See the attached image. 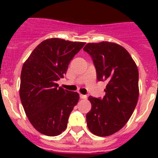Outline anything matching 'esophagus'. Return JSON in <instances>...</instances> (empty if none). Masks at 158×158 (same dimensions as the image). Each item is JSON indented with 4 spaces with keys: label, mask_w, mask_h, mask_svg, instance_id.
I'll return each mask as SVG.
<instances>
[{
    "label": "esophagus",
    "mask_w": 158,
    "mask_h": 158,
    "mask_svg": "<svg viewBox=\"0 0 158 158\" xmlns=\"http://www.w3.org/2000/svg\"><path fill=\"white\" fill-rule=\"evenodd\" d=\"M79 97H80V98L81 99H86L87 98V96L86 95H84V94H79Z\"/></svg>",
    "instance_id": "1"
}]
</instances>
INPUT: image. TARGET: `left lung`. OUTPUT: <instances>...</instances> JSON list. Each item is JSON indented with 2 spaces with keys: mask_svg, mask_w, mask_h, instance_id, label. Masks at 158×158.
I'll return each instance as SVG.
<instances>
[{
  "mask_svg": "<svg viewBox=\"0 0 158 158\" xmlns=\"http://www.w3.org/2000/svg\"><path fill=\"white\" fill-rule=\"evenodd\" d=\"M92 56L98 81H106L103 98L89 97L92 104L87 125L94 135L109 136L130 120L139 99V70L130 53L117 43H88L84 48Z\"/></svg>",
  "mask_w": 158,
  "mask_h": 158,
  "instance_id": "8db88e82",
  "label": "left lung"
}]
</instances>
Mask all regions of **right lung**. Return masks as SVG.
Here are the masks:
<instances>
[{
	"label": "right lung",
	"mask_w": 158,
	"mask_h": 158,
	"mask_svg": "<svg viewBox=\"0 0 158 158\" xmlns=\"http://www.w3.org/2000/svg\"><path fill=\"white\" fill-rule=\"evenodd\" d=\"M85 43L48 38L38 44L23 63L19 97L33 127L43 135L56 136L67 127L69 114L79 95L59 87L74 55Z\"/></svg>",
	"instance_id": "add662e5"
}]
</instances>
